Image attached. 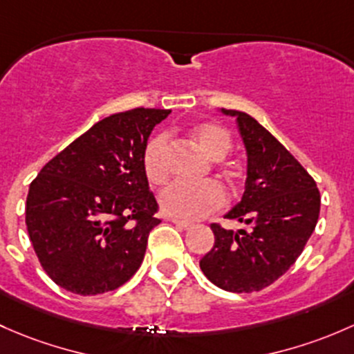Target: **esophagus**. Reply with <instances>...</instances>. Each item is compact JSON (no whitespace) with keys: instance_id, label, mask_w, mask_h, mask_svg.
Instances as JSON below:
<instances>
[{"instance_id":"34e87169","label":"esophagus","mask_w":354,"mask_h":354,"mask_svg":"<svg viewBox=\"0 0 354 354\" xmlns=\"http://www.w3.org/2000/svg\"><path fill=\"white\" fill-rule=\"evenodd\" d=\"M172 223H176L178 228H182V230H191L192 228V223H189V221L177 220V218H172Z\"/></svg>"}]
</instances>
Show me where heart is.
Masks as SVG:
<instances>
[{"label": "heart", "instance_id": "b5f03b06", "mask_svg": "<svg viewBox=\"0 0 354 354\" xmlns=\"http://www.w3.org/2000/svg\"><path fill=\"white\" fill-rule=\"evenodd\" d=\"M192 138L211 160H223L232 150V136L216 122H201L192 127ZM167 141L165 134L151 138L143 151V170L148 182L160 185L167 180ZM227 201L223 187L214 180L201 184L174 182L160 194V207L169 216L178 220H199L220 209Z\"/></svg>", "mask_w": 354, "mask_h": 354}]
</instances>
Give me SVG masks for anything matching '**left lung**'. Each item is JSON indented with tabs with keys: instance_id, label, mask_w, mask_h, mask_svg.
Masks as SVG:
<instances>
[{
	"instance_id": "8db88e82",
	"label": "left lung",
	"mask_w": 354,
	"mask_h": 354,
	"mask_svg": "<svg viewBox=\"0 0 354 354\" xmlns=\"http://www.w3.org/2000/svg\"><path fill=\"white\" fill-rule=\"evenodd\" d=\"M236 119L247 153L242 199L225 214L249 230L211 225L214 245L199 261L213 285L232 293H252L272 285L295 264L315 230L320 192L298 160L256 119L221 109Z\"/></svg>"
}]
</instances>
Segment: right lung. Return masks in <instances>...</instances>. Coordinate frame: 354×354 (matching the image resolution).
Returning a JSON list of instances; mask_svg holds the SVG:
<instances>
[{
	"label": "right lung",
	"instance_id": "obj_1",
	"mask_svg": "<svg viewBox=\"0 0 354 354\" xmlns=\"http://www.w3.org/2000/svg\"><path fill=\"white\" fill-rule=\"evenodd\" d=\"M170 111L109 115L44 165L30 184L25 223L39 262L76 295L122 286L140 269L158 204L143 170L153 127Z\"/></svg>",
	"mask_w": 354,
	"mask_h": 354
}]
</instances>
